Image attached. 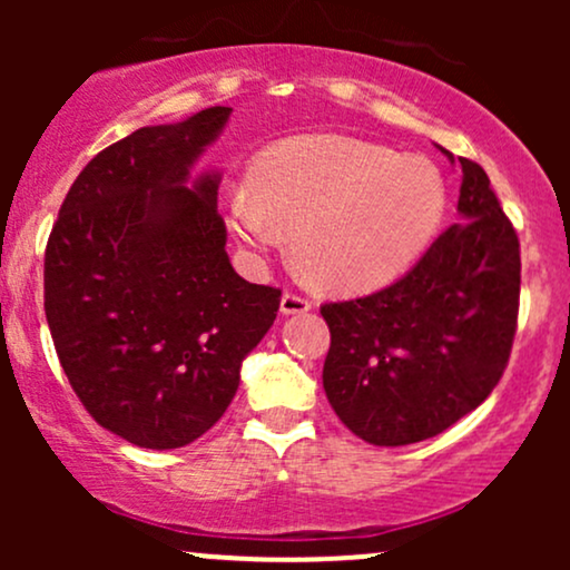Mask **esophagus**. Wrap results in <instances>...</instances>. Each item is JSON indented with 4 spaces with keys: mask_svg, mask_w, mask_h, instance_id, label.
<instances>
[{
    "mask_svg": "<svg viewBox=\"0 0 570 570\" xmlns=\"http://www.w3.org/2000/svg\"><path fill=\"white\" fill-rule=\"evenodd\" d=\"M307 311H311V303H307L305 297H299V294L286 292L284 297H281V313H284V316H297V313Z\"/></svg>",
    "mask_w": 570,
    "mask_h": 570,
    "instance_id": "1",
    "label": "esophagus"
}]
</instances>
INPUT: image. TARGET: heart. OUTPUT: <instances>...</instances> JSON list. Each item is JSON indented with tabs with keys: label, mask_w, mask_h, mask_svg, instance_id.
Returning a JSON list of instances; mask_svg holds the SVG:
<instances>
[{
	"label": "heart",
	"mask_w": 570,
	"mask_h": 570,
	"mask_svg": "<svg viewBox=\"0 0 570 570\" xmlns=\"http://www.w3.org/2000/svg\"><path fill=\"white\" fill-rule=\"evenodd\" d=\"M448 187L434 163L340 134L299 136L267 149L252 187L233 189L227 217L252 248L292 233L303 276L326 292L381 289L440 233Z\"/></svg>",
	"instance_id": "b5f03b06"
}]
</instances>
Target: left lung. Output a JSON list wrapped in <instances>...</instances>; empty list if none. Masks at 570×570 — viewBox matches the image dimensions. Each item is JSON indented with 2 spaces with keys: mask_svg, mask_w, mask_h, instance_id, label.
<instances>
[{
  "mask_svg": "<svg viewBox=\"0 0 570 570\" xmlns=\"http://www.w3.org/2000/svg\"><path fill=\"white\" fill-rule=\"evenodd\" d=\"M458 163V222L407 276L322 307L332 335L326 399L358 440L377 448L423 442L480 407L512 351L520 240L488 174Z\"/></svg>",
  "mask_w": 570,
  "mask_h": 570,
  "instance_id": "8db88e82",
  "label": "left lung"
}]
</instances>
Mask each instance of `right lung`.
I'll list each match as a JSON object with an SVG mask.
<instances>
[{"label":"right lung","mask_w":570,"mask_h":570,"mask_svg":"<svg viewBox=\"0 0 570 570\" xmlns=\"http://www.w3.org/2000/svg\"><path fill=\"white\" fill-rule=\"evenodd\" d=\"M230 107L147 126L98 153L45 252V316L85 410L130 444L174 450L230 407L281 292L227 257L222 174H193Z\"/></svg>","instance_id":"obj_1"}]
</instances>
